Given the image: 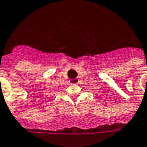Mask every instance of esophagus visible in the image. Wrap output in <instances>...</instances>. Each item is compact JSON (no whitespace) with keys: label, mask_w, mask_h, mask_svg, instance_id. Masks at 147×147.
I'll use <instances>...</instances> for the list:
<instances>
[{"label":"esophagus","mask_w":147,"mask_h":147,"mask_svg":"<svg viewBox=\"0 0 147 147\" xmlns=\"http://www.w3.org/2000/svg\"><path fill=\"white\" fill-rule=\"evenodd\" d=\"M71 84H79V79H70L69 81Z\"/></svg>","instance_id":"1"}]
</instances>
